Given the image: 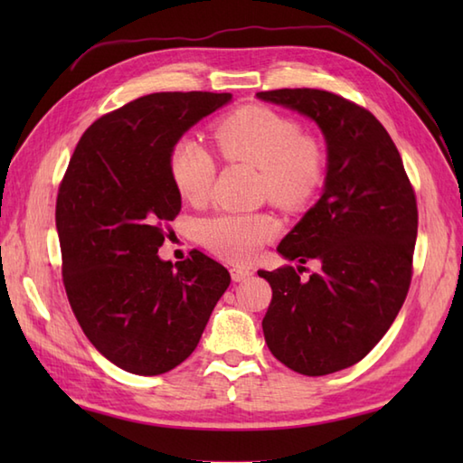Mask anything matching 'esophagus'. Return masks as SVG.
<instances>
[{
    "label": "esophagus",
    "mask_w": 463,
    "mask_h": 463,
    "mask_svg": "<svg viewBox=\"0 0 463 463\" xmlns=\"http://www.w3.org/2000/svg\"><path fill=\"white\" fill-rule=\"evenodd\" d=\"M231 277H232L234 282H244V280H249L252 277V272L247 270V269L237 267V269H231Z\"/></svg>",
    "instance_id": "obj_1"
}]
</instances>
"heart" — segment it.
Instances as JSON below:
<instances>
[{
	"label": "heart",
	"mask_w": 463,
	"mask_h": 463,
	"mask_svg": "<svg viewBox=\"0 0 463 463\" xmlns=\"http://www.w3.org/2000/svg\"><path fill=\"white\" fill-rule=\"evenodd\" d=\"M214 141L226 161L260 169L262 193L279 204H307L324 181L326 156L320 143L269 107H244L229 115L216 125ZM169 169L184 201L203 203L209 196L214 161L191 137L173 145ZM279 231L280 222L270 213H221L201 222V241L216 257L247 264Z\"/></svg>",
	"instance_id": "b5f03b06"
}]
</instances>
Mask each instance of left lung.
<instances>
[{
	"label": "left lung",
	"mask_w": 463,
	"mask_h": 463,
	"mask_svg": "<svg viewBox=\"0 0 463 463\" xmlns=\"http://www.w3.org/2000/svg\"><path fill=\"white\" fill-rule=\"evenodd\" d=\"M259 99L307 115L326 139L324 193L282 239L284 259L318 262L259 270L272 288L264 340L304 376L360 362L396 320L411 280L418 204L388 131L368 109L322 90H274Z\"/></svg>",
	"instance_id": "left-lung-1"
}]
</instances>
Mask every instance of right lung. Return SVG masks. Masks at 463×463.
<instances>
[{"label": "right lung", "instance_id": "add662e5", "mask_svg": "<svg viewBox=\"0 0 463 463\" xmlns=\"http://www.w3.org/2000/svg\"><path fill=\"white\" fill-rule=\"evenodd\" d=\"M231 93H151L97 119L59 184L63 284L85 336L125 372L156 376L196 348L231 274L201 250L159 259L181 211L169 169L184 131Z\"/></svg>", "mask_w": 463, "mask_h": 463}]
</instances>
